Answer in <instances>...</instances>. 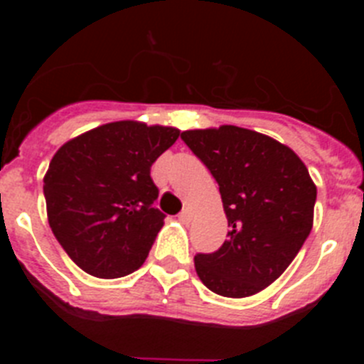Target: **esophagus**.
I'll return each mask as SVG.
<instances>
[{
    "label": "esophagus",
    "instance_id": "esophagus-1",
    "mask_svg": "<svg viewBox=\"0 0 364 364\" xmlns=\"http://www.w3.org/2000/svg\"><path fill=\"white\" fill-rule=\"evenodd\" d=\"M178 220L184 222V224H188V222H191V213H189L188 210H184L182 213L178 215Z\"/></svg>",
    "mask_w": 364,
    "mask_h": 364
}]
</instances>
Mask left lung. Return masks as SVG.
I'll use <instances>...</instances> for the list:
<instances>
[{
  "label": "left lung",
  "instance_id": "1",
  "mask_svg": "<svg viewBox=\"0 0 364 364\" xmlns=\"http://www.w3.org/2000/svg\"><path fill=\"white\" fill-rule=\"evenodd\" d=\"M186 146L218 184L228 240L195 255L200 281L222 297L242 299L277 281L314 226L317 188L284 144L237 125L184 131Z\"/></svg>",
  "mask_w": 364,
  "mask_h": 364
}]
</instances>
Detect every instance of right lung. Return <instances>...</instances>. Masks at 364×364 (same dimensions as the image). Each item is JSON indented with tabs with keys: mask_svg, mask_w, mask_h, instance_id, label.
Here are the masks:
<instances>
[{
	"mask_svg": "<svg viewBox=\"0 0 364 364\" xmlns=\"http://www.w3.org/2000/svg\"><path fill=\"white\" fill-rule=\"evenodd\" d=\"M178 136L176 127L122 120L56 151L43 176L47 218L83 272L118 279L144 264L166 217L153 208L151 166Z\"/></svg>",
	"mask_w": 364,
	"mask_h": 364,
	"instance_id": "right-lung-1",
	"label": "right lung"
}]
</instances>
